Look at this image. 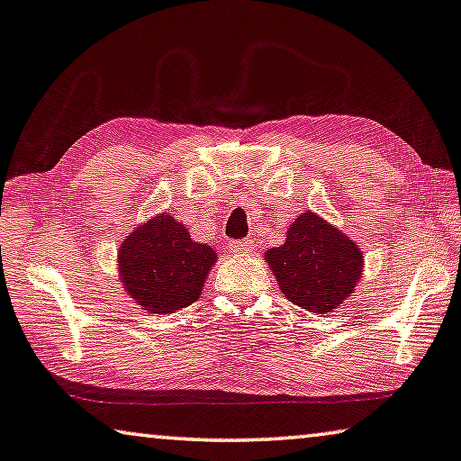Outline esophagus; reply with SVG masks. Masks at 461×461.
I'll use <instances>...</instances> for the list:
<instances>
[{"instance_id":"34e87169","label":"esophagus","mask_w":461,"mask_h":461,"mask_svg":"<svg viewBox=\"0 0 461 461\" xmlns=\"http://www.w3.org/2000/svg\"><path fill=\"white\" fill-rule=\"evenodd\" d=\"M251 239H240L235 240V243H230V251L232 253H243V251H251Z\"/></svg>"}]
</instances>
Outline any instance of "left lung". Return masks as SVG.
I'll return each mask as SVG.
<instances>
[{"instance_id":"8db88e82","label":"left lung","mask_w":461,"mask_h":461,"mask_svg":"<svg viewBox=\"0 0 461 461\" xmlns=\"http://www.w3.org/2000/svg\"><path fill=\"white\" fill-rule=\"evenodd\" d=\"M285 243L266 259L292 304L311 312H330L356 290L364 258L349 237L304 210L290 224Z\"/></svg>"}]
</instances>
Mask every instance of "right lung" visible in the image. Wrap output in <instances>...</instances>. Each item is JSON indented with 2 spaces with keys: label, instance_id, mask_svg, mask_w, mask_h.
Here are the masks:
<instances>
[{
  "label": "right lung",
  "instance_id": "1",
  "mask_svg": "<svg viewBox=\"0 0 461 461\" xmlns=\"http://www.w3.org/2000/svg\"><path fill=\"white\" fill-rule=\"evenodd\" d=\"M214 261V249L192 240L185 226L169 214L142 224L118 253L126 292L155 314L194 304Z\"/></svg>",
  "mask_w": 461,
  "mask_h": 461
}]
</instances>
